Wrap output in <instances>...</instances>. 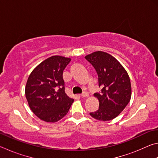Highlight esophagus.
Here are the masks:
<instances>
[{"instance_id": "34e87169", "label": "esophagus", "mask_w": 158, "mask_h": 158, "mask_svg": "<svg viewBox=\"0 0 158 158\" xmlns=\"http://www.w3.org/2000/svg\"><path fill=\"white\" fill-rule=\"evenodd\" d=\"M81 97H83V98H85V97H88V96H89V93H87V92H84V93H81Z\"/></svg>"}]
</instances>
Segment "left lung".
Here are the masks:
<instances>
[{
    "instance_id": "1",
    "label": "left lung",
    "mask_w": 158,
    "mask_h": 158,
    "mask_svg": "<svg viewBox=\"0 0 158 158\" xmlns=\"http://www.w3.org/2000/svg\"><path fill=\"white\" fill-rule=\"evenodd\" d=\"M85 58L95 68L102 88L100 93L94 94L99 101V109L90 115L98 121H110L123 111L130 100L129 75L119 61L106 52L98 51Z\"/></svg>"
}]
</instances>
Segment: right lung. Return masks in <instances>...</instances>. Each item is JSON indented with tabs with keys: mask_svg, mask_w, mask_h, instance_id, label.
<instances>
[{
	"mask_svg": "<svg viewBox=\"0 0 158 158\" xmlns=\"http://www.w3.org/2000/svg\"><path fill=\"white\" fill-rule=\"evenodd\" d=\"M71 58L52 56L34 68L25 87L31 111L47 123H56L68 114L74 99L65 92L63 72Z\"/></svg>",
	"mask_w": 158,
	"mask_h": 158,
	"instance_id": "1",
	"label": "right lung"
}]
</instances>
